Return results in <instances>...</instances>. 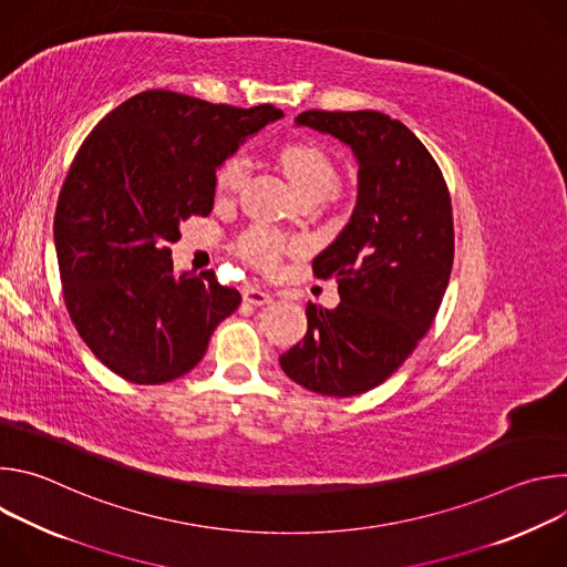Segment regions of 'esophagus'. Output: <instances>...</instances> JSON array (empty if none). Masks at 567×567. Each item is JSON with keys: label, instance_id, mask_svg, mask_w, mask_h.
I'll return each instance as SVG.
<instances>
[{"label": "esophagus", "instance_id": "34e87169", "mask_svg": "<svg viewBox=\"0 0 567 567\" xmlns=\"http://www.w3.org/2000/svg\"><path fill=\"white\" fill-rule=\"evenodd\" d=\"M274 300V296L269 291H262L258 287H249L245 289V302L247 305H254V307H262V305H269Z\"/></svg>", "mask_w": 567, "mask_h": 567}]
</instances>
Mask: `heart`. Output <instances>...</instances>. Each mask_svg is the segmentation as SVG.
<instances>
[{"instance_id": "b5f03b06", "label": "heart", "mask_w": 567, "mask_h": 567, "mask_svg": "<svg viewBox=\"0 0 567 567\" xmlns=\"http://www.w3.org/2000/svg\"><path fill=\"white\" fill-rule=\"evenodd\" d=\"M278 161L298 195L302 193L328 195L337 186V168L332 164V158L316 143H307V141L287 143L278 150ZM245 177H247L245 156L239 154L228 156L217 173V190L221 195H233L241 184H245ZM287 249H289L287 239L265 228L251 230L239 245L241 256L262 269H274Z\"/></svg>"}]
</instances>
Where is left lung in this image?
Returning <instances> with one entry per match:
<instances>
[{
    "label": "left lung",
    "mask_w": 567,
    "mask_h": 567,
    "mask_svg": "<svg viewBox=\"0 0 567 567\" xmlns=\"http://www.w3.org/2000/svg\"><path fill=\"white\" fill-rule=\"evenodd\" d=\"M296 125L346 143L359 173L350 221L311 262L316 278H337L341 302H307V334L280 368L311 392L354 396L383 383L431 328L453 267L451 197L424 143L388 114L309 110Z\"/></svg>",
    "instance_id": "1"
}]
</instances>
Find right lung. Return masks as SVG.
<instances>
[{"mask_svg":"<svg viewBox=\"0 0 567 567\" xmlns=\"http://www.w3.org/2000/svg\"><path fill=\"white\" fill-rule=\"evenodd\" d=\"M282 116L150 90L80 145L53 219L58 267L80 339L118 377L156 385L190 372L241 302L215 271L175 274L171 245L213 210L224 161Z\"/></svg>","mask_w":567,"mask_h":567,"instance_id":"add662e5","label":"right lung"}]
</instances>
